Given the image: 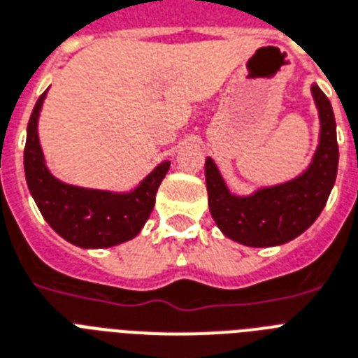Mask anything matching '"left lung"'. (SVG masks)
<instances>
[{"label": "left lung", "mask_w": 358, "mask_h": 358, "mask_svg": "<svg viewBox=\"0 0 358 358\" xmlns=\"http://www.w3.org/2000/svg\"><path fill=\"white\" fill-rule=\"evenodd\" d=\"M310 92L318 108L320 140L310 164L297 177L238 196L229 190L216 162L207 157L208 208L227 238L250 248L287 244L305 233L324 210L338 171L336 122L331 101L318 85H313Z\"/></svg>", "instance_id": "obj_1"}]
</instances>
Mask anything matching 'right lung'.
<instances>
[{
  "label": "right lung",
  "instance_id": "1",
  "mask_svg": "<svg viewBox=\"0 0 358 358\" xmlns=\"http://www.w3.org/2000/svg\"><path fill=\"white\" fill-rule=\"evenodd\" d=\"M45 90L27 124L24 151L25 181L40 214L59 236L83 250L124 244L142 231L155 207V194L170 170V161L155 166L127 192L87 188L57 179L45 164L38 138V118Z\"/></svg>",
  "mask_w": 358,
  "mask_h": 358
}]
</instances>
